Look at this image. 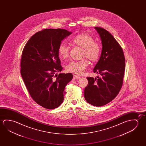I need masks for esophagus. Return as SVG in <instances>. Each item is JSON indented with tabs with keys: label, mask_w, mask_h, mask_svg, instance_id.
<instances>
[{
	"label": "esophagus",
	"mask_w": 146,
	"mask_h": 146,
	"mask_svg": "<svg viewBox=\"0 0 146 146\" xmlns=\"http://www.w3.org/2000/svg\"><path fill=\"white\" fill-rule=\"evenodd\" d=\"M80 77L79 76H77L76 75H73V79H78Z\"/></svg>",
	"instance_id": "obj_1"
}]
</instances>
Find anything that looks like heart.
Instances as JSON below:
<instances>
[{"label": "heart", "mask_w": 146, "mask_h": 146, "mask_svg": "<svg viewBox=\"0 0 146 146\" xmlns=\"http://www.w3.org/2000/svg\"><path fill=\"white\" fill-rule=\"evenodd\" d=\"M71 42L84 49L83 55L92 62H96L100 57L101 47L98 43L95 42L94 38L88 34H82L74 36ZM58 52L60 57L66 58L69 54V47L64 42L60 43L58 48ZM86 60H71L66 66L67 71L77 74H82L88 67Z\"/></svg>", "instance_id": "b5f03b06"}]
</instances>
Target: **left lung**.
Segmentation results:
<instances>
[{"mask_svg":"<svg viewBox=\"0 0 146 146\" xmlns=\"http://www.w3.org/2000/svg\"><path fill=\"white\" fill-rule=\"evenodd\" d=\"M95 29L100 36L102 48L93 71L101 77H87L88 84L84 93L88 103L101 106L110 102L119 93L124 75L125 60L121 47L111 34L101 27Z\"/></svg>","mask_w":146,"mask_h":146,"instance_id":"8db88e82","label":"left lung"}]
</instances>
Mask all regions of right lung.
Returning <instances> with one entry per match:
<instances>
[{
    "label": "right lung",
    "instance_id": "right-lung-1",
    "mask_svg": "<svg viewBox=\"0 0 146 146\" xmlns=\"http://www.w3.org/2000/svg\"><path fill=\"white\" fill-rule=\"evenodd\" d=\"M71 34L63 29H43L29 38L22 51V78L31 98L47 109L62 103L65 86L73 78L71 73L55 74L62 70L58 46Z\"/></svg>",
    "mask_w": 146,
    "mask_h": 146
}]
</instances>
